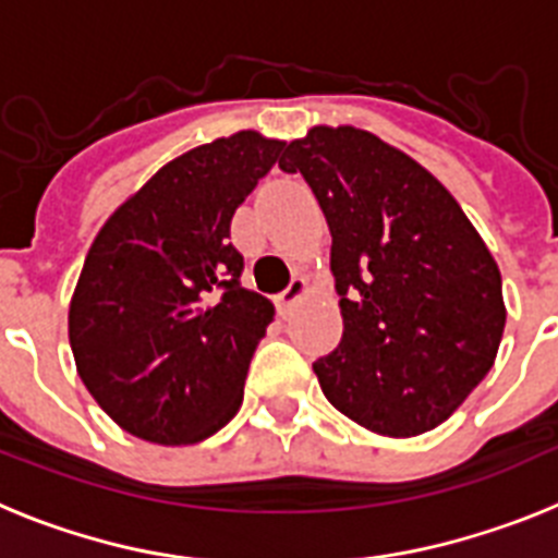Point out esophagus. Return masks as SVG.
I'll use <instances>...</instances> for the list:
<instances>
[{"instance_id":"obj_1","label":"esophagus","mask_w":558,"mask_h":558,"mask_svg":"<svg viewBox=\"0 0 558 558\" xmlns=\"http://www.w3.org/2000/svg\"><path fill=\"white\" fill-rule=\"evenodd\" d=\"M307 290L310 288L304 279H293V282L288 284V290H282V293H279V307L290 310L295 302H302L304 295H307Z\"/></svg>"}]
</instances>
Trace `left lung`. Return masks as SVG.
Listing matches in <instances>:
<instances>
[{"mask_svg":"<svg viewBox=\"0 0 558 558\" xmlns=\"http://www.w3.org/2000/svg\"><path fill=\"white\" fill-rule=\"evenodd\" d=\"M279 167L302 172L332 234L343 338L313 363L324 397L377 436L447 422L506 329L483 236L433 172L363 128L313 125Z\"/></svg>","mask_w":558,"mask_h":558,"instance_id":"left-lung-1","label":"left lung"}]
</instances>
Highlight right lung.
I'll use <instances>...</instances> for the list:
<instances>
[{
  "instance_id": "add662e5",
  "label": "right lung",
  "mask_w": 558,
  "mask_h": 558,
  "mask_svg": "<svg viewBox=\"0 0 558 558\" xmlns=\"http://www.w3.org/2000/svg\"><path fill=\"white\" fill-rule=\"evenodd\" d=\"M282 140L236 131L167 161L97 231L69 343L97 405L153 445H198L243 405L274 304L240 284L231 218Z\"/></svg>"
}]
</instances>
